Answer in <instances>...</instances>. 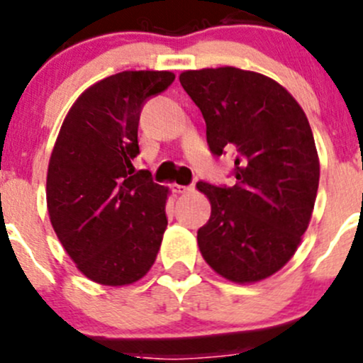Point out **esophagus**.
I'll use <instances>...</instances> for the list:
<instances>
[{"label":"esophagus","mask_w":363,"mask_h":363,"mask_svg":"<svg viewBox=\"0 0 363 363\" xmlns=\"http://www.w3.org/2000/svg\"><path fill=\"white\" fill-rule=\"evenodd\" d=\"M193 189V186H181V184H172V191L175 195H184V193H189Z\"/></svg>","instance_id":"1"}]
</instances>
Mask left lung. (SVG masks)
I'll list each match as a JSON object with an SVG mask.
<instances>
[{
    "mask_svg": "<svg viewBox=\"0 0 363 363\" xmlns=\"http://www.w3.org/2000/svg\"><path fill=\"white\" fill-rule=\"evenodd\" d=\"M179 80L202 112L212 155L235 152V186L196 184L211 202L196 235L200 252L225 279L258 283L290 262L313 216L320 160L309 121L262 73L203 68Z\"/></svg>",
    "mask_w": 363,
    "mask_h": 363,
    "instance_id": "8db88e82",
    "label": "left lung"
}]
</instances>
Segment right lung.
<instances>
[{
    "label": "right lung",
    "instance_id": "obj_1",
    "mask_svg": "<svg viewBox=\"0 0 363 363\" xmlns=\"http://www.w3.org/2000/svg\"><path fill=\"white\" fill-rule=\"evenodd\" d=\"M172 72H121L87 87L61 126L47 170L52 228L77 269L98 284L124 286L149 272L167 230L168 188L135 170L145 100Z\"/></svg>",
    "mask_w": 363,
    "mask_h": 363
}]
</instances>
